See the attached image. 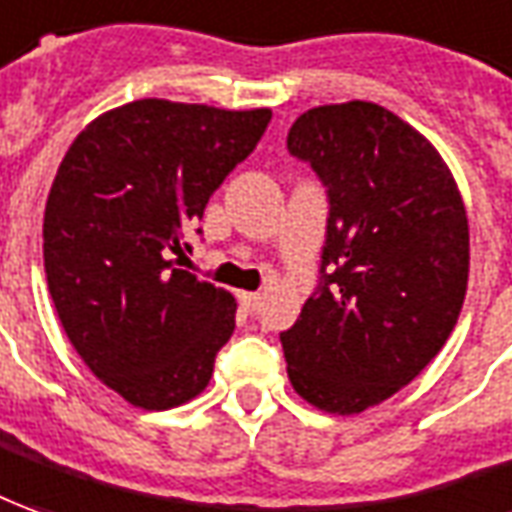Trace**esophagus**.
Here are the masks:
<instances>
[{"mask_svg":"<svg viewBox=\"0 0 512 512\" xmlns=\"http://www.w3.org/2000/svg\"><path fill=\"white\" fill-rule=\"evenodd\" d=\"M236 298L242 303V309H248V312L259 309V303H262V295H259V292H239Z\"/></svg>","mask_w":512,"mask_h":512,"instance_id":"34e87169","label":"esophagus"}]
</instances>
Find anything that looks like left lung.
Listing matches in <instances>:
<instances>
[{
    "label": "left lung",
    "instance_id": "1",
    "mask_svg": "<svg viewBox=\"0 0 512 512\" xmlns=\"http://www.w3.org/2000/svg\"><path fill=\"white\" fill-rule=\"evenodd\" d=\"M287 150L329 195L320 284L281 331L295 393L354 415L438 357L468 287V217L440 153L376 102L320 105Z\"/></svg>",
    "mask_w": 512,
    "mask_h": 512
}]
</instances>
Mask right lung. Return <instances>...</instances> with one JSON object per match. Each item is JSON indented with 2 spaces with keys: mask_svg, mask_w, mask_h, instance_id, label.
<instances>
[{
  "mask_svg": "<svg viewBox=\"0 0 512 512\" xmlns=\"http://www.w3.org/2000/svg\"><path fill=\"white\" fill-rule=\"evenodd\" d=\"M270 119V108L136 100L63 155L44 211L49 295L88 370L133 407L203 393L234 334V295L178 264L189 225Z\"/></svg>",
  "mask_w": 512,
  "mask_h": 512,
  "instance_id": "right-lung-1",
  "label": "right lung"
}]
</instances>
